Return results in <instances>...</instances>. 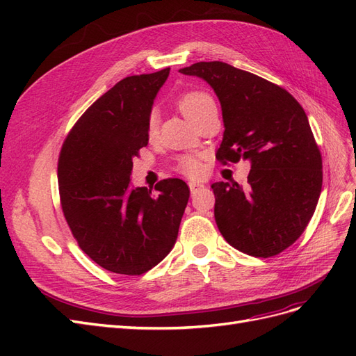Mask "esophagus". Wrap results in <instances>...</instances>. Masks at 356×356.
I'll use <instances>...</instances> for the list:
<instances>
[{"label":"esophagus","instance_id":"esophagus-1","mask_svg":"<svg viewBox=\"0 0 356 356\" xmlns=\"http://www.w3.org/2000/svg\"><path fill=\"white\" fill-rule=\"evenodd\" d=\"M188 187H190L191 193H195L197 188H202L203 184H199V182H188Z\"/></svg>","mask_w":356,"mask_h":356}]
</instances>
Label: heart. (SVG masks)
Masks as SVG:
<instances>
[{
    "instance_id": "obj_1",
    "label": "heart",
    "mask_w": 356,
    "mask_h": 356,
    "mask_svg": "<svg viewBox=\"0 0 356 356\" xmlns=\"http://www.w3.org/2000/svg\"><path fill=\"white\" fill-rule=\"evenodd\" d=\"M178 106H179L181 113L184 114L191 122L199 113L209 108V106H215V104L208 93L187 92L178 99ZM156 132H157V117H156V114H152L148 118V123H147V135L149 138H153L156 135ZM177 168L179 172H182V174L187 177H191V178L199 177L203 170L200 160L196 156H191V154L179 157Z\"/></svg>"
}]
</instances>
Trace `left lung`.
I'll use <instances>...</instances> for the list:
<instances>
[{
  "label": "left lung",
  "mask_w": 356,
  "mask_h": 356,
  "mask_svg": "<svg viewBox=\"0 0 356 356\" xmlns=\"http://www.w3.org/2000/svg\"><path fill=\"white\" fill-rule=\"evenodd\" d=\"M179 72L204 80L218 96L224 135L217 159L251 163L245 187L211 186L221 234L248 255H277L305 232L322 188V157L305 110L285 89L220 60Z\"/></svg>",
  "instance_id": "8db88e82"
}]
</instances>
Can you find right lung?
<instances>
[{
    "mask_svg": "<svg viewBox=\"0 0 356 356\" xmlns=\"http://www.w3.org/2000/svg\"><path fill=\"white\" fill-rule=\"evenodd\" d=\"M170 68L132 75L95 101L74 124L58 163L60 204L79 246L105 270L143 275L177 242L190 190L179 178L132 187L134 159Z\"/></svg>",
    "mask_w": 356,
    "mask_h": 356,
    "instance_id": "add662e5",
    "label": "right lung"
}]
</instances>
